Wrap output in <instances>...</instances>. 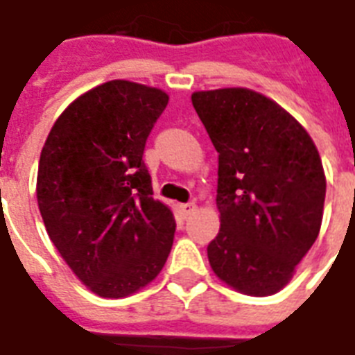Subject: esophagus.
Wrapping results in <instances>:
<instances>
[{"mask_svg":"<svg viewBox=\"0 0 355 355\" xmlns=\"http://www.w3.org/2000/svg\"><path fill=\"white\" fill-rule=\"evenodd\" d=\"M180 211H181V215L185 216H191L194 211H196V203L194 202H189V203H181L180 205Z\"/></svg>","mask_w":355,"mask_h":355,"instance_id":"34e87169","label":"esophagus"}]
</instances>
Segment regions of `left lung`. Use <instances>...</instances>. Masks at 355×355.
<instances>
[{"label": "left lung", "instance_id": "8db88e82", "mask_svg": "<svg viewBox=\"0 0 355 355\" xmlns=\"http://www.w3.org/2000/svg\"><path fill=\"white\" fill-rule=\"evenodd\" d=\"M192 105L218 152L220 232L211 268L239 293L283 289L317 241L326 178L307 131L248 89L194 92Z\"/></svg>", "mask_w": 355, "mask_h": 355}]
</instances>
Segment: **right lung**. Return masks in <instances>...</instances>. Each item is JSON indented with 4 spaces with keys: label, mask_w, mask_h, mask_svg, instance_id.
Here are the masks:
<instances>
[{
    "label": "right lung",
    "mask_w": 355,
    "mask_h": 355,
    "mask_svg": "<svg viewBox=\"0 0 355 355\" xmlns=\"http://www.w3.org/2000/svg\"><path fill=\"white\" fill-rule=\"evenodd\" d=\"M168 96L109 81L57 118L38 161L37 198L48 235L73 274L103 298L144 287L166 263L175 220L153 200L142 161Z\"/></svg>",
    "instance_id": "right-lung-1"
}]
</instances>
